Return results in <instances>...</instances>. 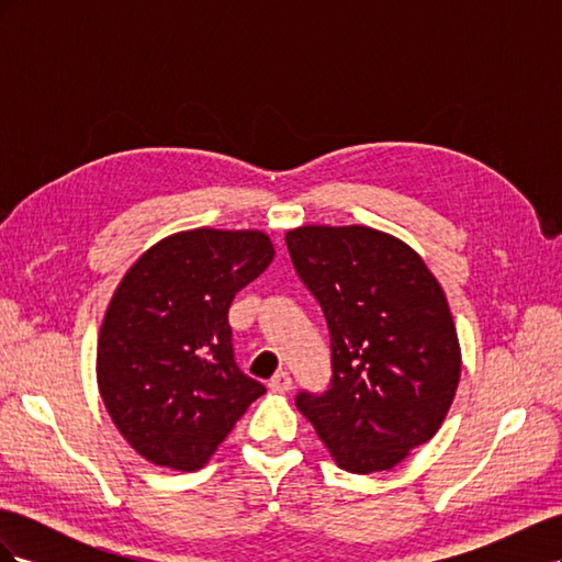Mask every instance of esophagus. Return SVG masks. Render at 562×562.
Instances as JSON below:
<instances>
[{
  "instance_id": "1",
  "label": "esophagus",
  "mask_w": 562,
  "mask_h": 562,
  "mask_svg": "<svg viewBox=\"0 0 562 562\" xmlns=\"http://www.w3.org/2000/svg\"><path fill=\"white\" fill-rule=\"evenodd\" d=\"M267 386H269L271 391H288V389L293 386V378L288 375V372L281 370V372H277V375L267 382Z\"/></svg>"
}]
</instances>
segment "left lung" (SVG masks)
Masks as SVG:
<instances>
[{
    "instance_id": "left-lung-1",
    "label": "left lung",
    "mask_w": 562,
    "mask_h": 562,
    "mask_svg": "<svg viewBox=\"0 0 562 562\" xmlns=\"http://www.w3.org/2000/svg\"><path fill=\"white\" fill-rule=\"evenodd\" d=\"M330 330L333 382L297 411L351 473L389 471L443 424L462 349L443 288L401 239L363 225L285 234Z\"/></svg>"
}]
</instances>
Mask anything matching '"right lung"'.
I'll use <instances>...</instances> for the list:
<instances>
[{"instance_id":"1","label":"right lung","mask_w":562,"mask_h":562,"mask_svg":"<svg viewBox=\"0 0 562 562\" xmlns=\"http://www.w3.org/2000/svg\"><path fill=\"white\" fill-rule=\"evenodd\" d=\"M274 260L258 229H187L119 281L98 335V389L147 462L196 471L265 386L234 363L229 304Z\"/></svg>"}]
</instances>
